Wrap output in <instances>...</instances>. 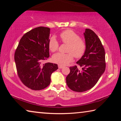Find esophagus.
<instances>
[{"label":"esophagus","instance_id":"1","mask_svg":"<svg viewBox=\"0 0 121 121\" xmlns=\"http://www.w3.org/2000/svg\"><path fill=\"white\" fill-rule=\"evenodd\" d=\"M58 68L59 69H61V68H63V66H62V65H58Z\"/></svg>","mask_w":121,"mask_h":121}]
</instances>
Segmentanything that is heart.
<instances>
[{
  "mask_svg": "<svg viewBox=\"0 0 121 121\" xmlns=\"http://www.w3.org/2000/svg\"><path fill=\"white\" fill-rule=\"evenodd\" d=\"M59 37L63 43L68 44L67 52L68 53H59L52 57L53 62L61 65H65L73 61V56L75 58L79 59L82 57L86 51V45L83 39L78 35L70 29L64 30L59 34ZM59 43L56 38L52 37L48 42V48L52 52L58 50Z\"/></svg>",
  "mask_w": 121,
  "mask_h": 121,
  "instance_id": "obj_1",
  "label": "heart"
}]
</instances>
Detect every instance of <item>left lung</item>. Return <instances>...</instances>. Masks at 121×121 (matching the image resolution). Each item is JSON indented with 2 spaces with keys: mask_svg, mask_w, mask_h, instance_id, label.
Listing matches in <instances>:
<instances>
[{
  "mask_svg": "<svg viewBox=\"0 0 121 121\" xmlns=\"http://www.w3.org/2000/svg\"><path fill=\"white\" fill-rule=\"evenodd\" d=\"M84 35L86 48L84 56L76 62L82 70L77 65L70 67V73L66 77L67 86L78 92L92 88L106 68L105 51L99 38L90 29H86Z\"/></svg>",
  "mask_w": 121,
  "mask_h": 121,
  "instance_id": "obj_1",
  "label": "left lung"
}]
</instances>
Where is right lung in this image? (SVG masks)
Here are the masks:
<instances>
[{
	"instance_id": "1",
	"label": "right lung",
	"mask_w": 121,
	"mask_h": 121,
	"mask_svg": "<svg viewBox=\"0 0 121 121\" xmlns=\"http://www.w3.org/2000/svg\"><path fill=\"white\" fill-rule=\"evenodd\" d=\"M50 29L39 26L22 36L14 54L16 70L20 80L32 90L44 89L50 85L51 76L58 69L52 63H43L49 54Z\"/></svg>"
}]
</instances>
